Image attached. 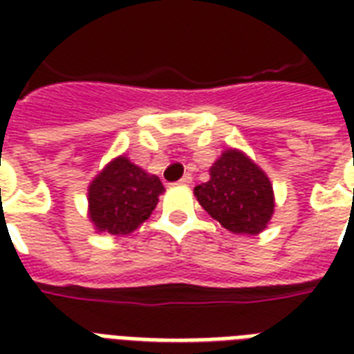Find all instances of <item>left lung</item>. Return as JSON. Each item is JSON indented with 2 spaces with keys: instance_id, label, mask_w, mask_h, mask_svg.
I'll use <instances>...</instances> for the list:
<instances>
[{
  "instance_id": "left-lung-1",
  "label": "left lung",
  "mask_w": 354,
  "mask_h": 354,
  "mask_svg": "<svg viewBox=\"0 0 354 354\" xmlns=\"http://www.w3.org/2000/svg\"><path fill=\"white\" fill-rule=\"evenodd\" d=\"M162 193L159 176L119 155L88 184V220L98 233L131 235L151 216Z\"/></svg>"
}]
</instances>
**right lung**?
Returning <instances> with one entry per match:
<instances>
[{"label":"right lung","instance_id":"add662e5","mask_svg":"<svg viewBox=\"0 0 354 354\" xmlns=\"http://www.w3.org/2000/svg\"><path fill=\"white\" fill-rule=\"evenodd\" d=\"M210 178L193 193L208 214L231 233L258 235L274 212L273 185L241 149L227 147L212 162Z\"/></svg>","mask_w":354,"mask_h":354}]
</instances>
